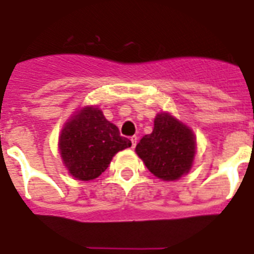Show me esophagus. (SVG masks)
I'll use <instances>...</instances> for the list:
<instances>
[{
  "label": "esophagus",
  "instance_id": "obj_1",
  "mask_svg": "<svg viewBox=\"0 0 254 254\" xmlns=\"http://www.w3.org/2000/svg\"><path fill=\"white\" fill-rule=\"evenodd\" d=\"M130 142H131V147L134 149L135 145H137V137H135V135H133V137H130Z\"/></svg>",
  "mask_w": 254,
  "mask_h": 254
}]
</instances>
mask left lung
Segmentation results:
<instances>
[{"instance_id":"left-lung-1","label":"left lung","mask_w":254,"mask_h":254,"mask_svg":"<svg viewBox=\"0 0 254 254\" xmlns=\"http://www.w3.org/2000/svg\"><path fill=\"white\" fill-rule=\"evenodd\" d=\"M196 151L192 130L170 113H158L154 129L143 135L135 153L151 174L163 181H177L190 171Z\"/></svg>"}]
</instances>
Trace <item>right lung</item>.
Here are the masks:
<instances>
[{
  "instance_id": "1",
  "label": "right lung",
  "mask_w": 254,
  "mask_h": 254,
  "mask_svg": "<svg viewBox=\"0 0 254 254\" xmlns=\"http://www.w3.org/2000/svg\"><path fill=\"white\" fill-rule=\"evenodd\" d=\"M119 127L96 107H85L65 123L59 137L63 163L73 178L92 181L109 166L116 153L130 147Z\"/></svg>"
}]
</instances>
